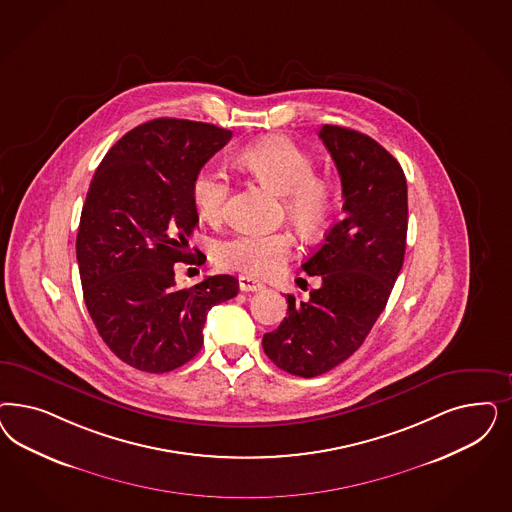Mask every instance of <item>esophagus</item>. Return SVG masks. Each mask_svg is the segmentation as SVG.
I'll return each mask as SVG.
<instances>
[{
  "instance_id": "esophagus-1",
  "label": "esophagus",
  "mask_w": 512,
  "mask_h": 512,
  "mask_svg": "<svg viewBox=\"0 0 512 512\" xmlns=\"http://www.w3.org/2000/svg\"><path fill=\"white\" fill-rule=\"evenodd\" d=\"M239 288H241V292H260V290H264L265 286L262 282L252 279V277L241 275L239 277Z\"/></svg>"
}]
</instances>
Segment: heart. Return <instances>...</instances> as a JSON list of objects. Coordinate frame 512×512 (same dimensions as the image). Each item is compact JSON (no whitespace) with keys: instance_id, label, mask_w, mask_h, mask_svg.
I'll return each mask as SVG.
<instances>
[{"instance_id":"1","label":"heart","mask_w":512,"mask_h":512,"mask_svg":"<svg viewBox=\"0 0 512 512\" xmlns=\"http://www.w3.org/2000/svg\"><path fill=\"white\" fill-rule=\"evenodd\" d=\"M237 162L258 181L281 194L286 215L305 235L326 230L335 211L331 182L314 175L313 156L288 137H267L239 152ZM230 198V177L224 167L209 164L192 182V201L198 215L216 224L222 220ZM288 230L237 231L218 241L215 262L250 277H265L281 269L294 248Z\"/></svg>"}]
</instances>
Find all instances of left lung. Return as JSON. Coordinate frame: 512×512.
Segmentation results:
<instances>
[{"label":"left lung","mask_w":512,"mask_h":512,"mask_svg":"<svg viewBox=\"0 0 512 512\" xmlns=\"http://www.w3.org/2000/svg\"><path fill=\"white\" fill-rule=\"evenodd\" d=\"M343 186V218L301 264L322 279L307 301L288 294L281 326L262 347L290 375L311 379L345 362L384 311L405 258L407 181L396 158L365 133L324 124Z\"/></svg>","instance_id":"left-lung-1"}]
</instances>
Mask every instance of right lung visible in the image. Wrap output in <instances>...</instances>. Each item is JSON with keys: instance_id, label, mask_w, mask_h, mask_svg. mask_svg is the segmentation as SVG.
<instances>
[{"instance_id": "obj_1", "label": "right lung", "mask_w": 512, "mask_h": 512, "mask_svg": "<svg viewBox=\"0 0 512 512\" xmlns=\"http://www.w3.org/2000/svg\"><path fill=\"white\" fill-rule=\"evenodd\" d=\"M230 139L215 124L149 120L116 141L90 182L77 233L84 303L105 345L139 371L190 362L211 307L237 296L231 275L177 288L173 269L205 262L188 247L199 222L192 182Z\"/></svg>"}]
</instances>
